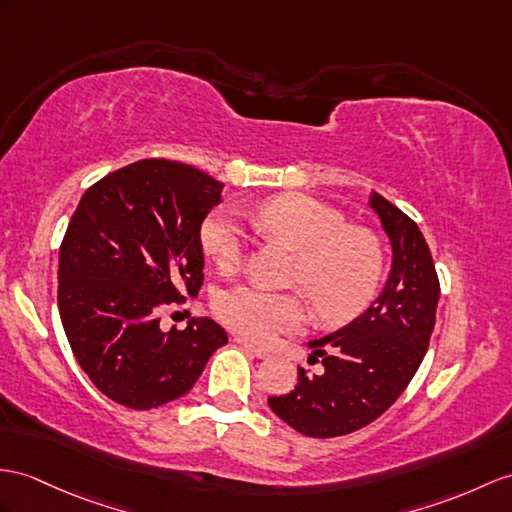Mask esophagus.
<instances>
[{
    "label": "esophagus",
    "instance_id": "1",
    "mask_svg": "<svg viewBox=\"0 0 512 512\" xmlns=\"http://www.w3.org/2000/svg\"><path fill=\"white\" fill-rule=\"evenodd\" d=\"M234 343H239L241 347H245V350H247V352H252L256 358H269V352L265 350V347H258V345H254L252 341L243 339V336H234Z\"/></svg>",
    "mask_w": 512,
    "mask_h": 512
}]
</instances>
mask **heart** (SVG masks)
Listing matches in <instances>:
<instances>
[{
    "label": "heart",
    "mask_w": 512,
    "mask_h": 512,
    "mask_svg": "<svg viewBox=\"0 0 512 512\" xmlns=\"http://www.w3.org/2000/svg\"><path fill=\"white\" fill-rule=\"evenodd\" d=\"M249 221L260 234L299 252L293 284L306 293L319 321L347 323L371 304L382 280V247L367 230L347 228L339 210L315 197L286 193L258 204ZM202 245L221 271H232L243 260L245 234L228 210H215L202 226ZM213 308L228 328L256 343L295 332L306 321L302 297L254 284L221 291Z\"/></svg>",
    "instance_id": "heart-1"
}]
</instances>
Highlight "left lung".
<instances>
[{"label":"left lung","instance_id":"8db88e82","mask_svg":"<svg viewBox=\"0 0 512 512\" xmlns=\"http://www.w3.org/2000/svg\"><path fill=\"white\" fill-rule=\"evenodd\" d=\"M393 249L391 273L382 293L363 315L323 339L310 341L323 371L297 367L291 393L269 397V408L297 432L330 439L369 426L404 393L430 345L439 278L430 247L417 223L373 193Z\"/></svg>","mask_w":512,"mask_h":512}]
</instances>
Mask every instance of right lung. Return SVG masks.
Instances as JSON below:
<instances>
[{"label": "right lung", "mask_w": 512, "mask_h": 512, "mask_svg": "<svg viewBox=\"0 0 512 512\" xmlns=\"http://www.w3.org/2000/svg\"><path fill=\"white\" fill-rule=\"evenodd\" d=\"M223 184L147 158L86 189L58 258V310L78 365L112 402L149 410L193 389L228 334L208 317L160 330V308L204 280L199 230Z\"/></svg>", "instance_id": "obj_1"}]
</instances>
